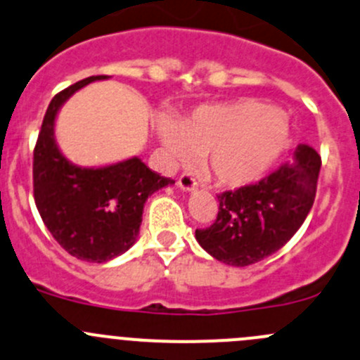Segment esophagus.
Here are the masks:
<instances>
[{
  "instance_id": "esophagus-1",
  "label": "esophagus",
  "mask_w": 360,
  "mask_h": 360,
  "mask_svg": "<svg viewBox=\"0 0 360 360\" xmlns=\"http://www.w3.org/2000/svg\"><path fill=\"white\" fill-rule=\"evenodd\" d=\"M177 186L183 191H186V193H190V191L197 190V181H195L190 174H183V176H179V179H177Z\"/></svg>"
}]
</instances>
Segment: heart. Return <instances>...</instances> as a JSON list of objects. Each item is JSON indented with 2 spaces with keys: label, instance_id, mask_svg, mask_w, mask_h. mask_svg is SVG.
Returning <instances> with one entry per match:
<instances>
[{
  "label": "heart",
  "instance_id": "heart-1",
  "mask_svg": "<svg viewBox=\"0 0 360 360\" xmlns=\"http://www.w3.org/2000/svg\"><path fill=\"white\" fill-rule=\"evenodd\" d=\"M156 135L170 162L204 156L211 176L226 188L264 179L292 146L287 112L253 98L200 105L179 123L162 117Z\"/></svg>",
  "mask_w": 360,
  "mask_h": 360
}]
</instances>
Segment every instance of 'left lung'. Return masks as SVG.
I'll use <instances>...</instances> for the list:
<instances>
[{
    "mask_svg": "<svg viewBox=\"0 0 360 360\" xmlns=\"http://www.w3.org/2000/svg\"><path fill=\"white\" fill-rule=\"evenodd\" d=\"M320 165L319 153L299 144L292 163L257 184L218 195V218L209 229L195 230L198 244L216 260L236 267L276 253L311 211Z\"/></svg>",
    "mask_w": 360,
    "mask_h": 360,
    "instance_id": "1",
    "label": "left lung"
}]
</instances>
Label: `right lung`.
Segmentation results:
<instances>
[{"label": "right lung", "mask_w": 360, "mask_h": 360, "mask_svg": "<svg viewBox=\"0 0 360 360\" xmlns=\"http://www.w3.org/2000/svg\"><path fill=\"white\" fill-rule=\"evenodd\" d=\"M105 79L87 77L52 98L33 155L34 204L45 226L72 257L93 264L130 250L146 200L174 184L149 170L139 156L105 167H80L61 153L54 131L59 110L79 89Z\"/></svg>", "instance_id": "obj_1"}]
</instances>
